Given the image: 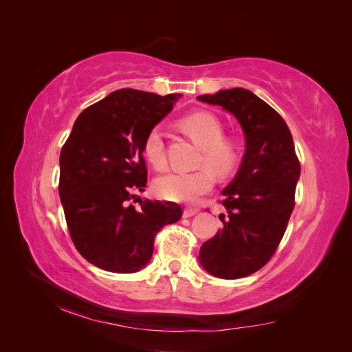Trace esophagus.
<instances>
[{
	"label": "esophagus",
	"mask_w": 352,
	"mask_h": 352,
	"mask_svg": "<svg viewBox=\"0 0 352 352\" xmlns=\"http://www.w3.org/2000/svg\"><path fill=\"white\" fill-rule=\"evenodd\" d=\"M197 212H198V210H197V208H190V207H188V208H185V210H184V217H185V219H189V217L195 216Z\"/></svg>",
	"instance_id": "obj_1"
}]
</instances>
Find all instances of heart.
Returning a JSON list of instances; mask_svg holds the SVG:
<instances>
[{"instance_id": "heart-1", "label": "heart", "mask_w": 352, "mask_h": 352, "mask_svg": "<svg viewBox=\"0 0 352 352\" xmlns=\"http://www.w3.org/2000/svg\"><path fill=\"white\" fill-rule=\"evenodd\" d=\"M186 133L202 146L199 164L206 166L194 172H170L155 182V192L168 201L194 202L208 194L214 186L216 176H229L239 162L238 144L225 138V127L217 116L208 111H195L180 120ZM144 154L155 168L166 166L164 135L160 126L148 131L144 140Z\"/></svg>"}]
</instances>
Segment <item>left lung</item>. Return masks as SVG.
Wrapping results in <instances>:
<instances>
[{
	"instance_id": "8db88e82",
	"label": "left lung",
	"mask_w": 352,
	"mask_h": 352,
	"mask_svg": "<svg viewBox=\"0 0 352 352\" xmlns=\"http://www.w3.org/2000/svg\"><path fill=\"white\" fill-rule=\"evenodd\" d=\"M236 117L247 141L239 172L223 189V228L202 243L199 263L220 279H239L269 263L295 207L301 164L282 116L243 88L199 95Z\"/></svg>"
}]
</instances>
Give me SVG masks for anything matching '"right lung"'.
Here are the masks:
<instances>
[{
  "mask_svg": "<svg viewBox=\"0 0 352 352\" xmlns=\"http://www.w3.org/2000/svg\"><path fill=\"white\" fill-rule=\"evenodd\" d=\"M177 97L114 91L79 114L61 148L58 194L70 238L82 257L102 270L144 269L160 229L182 217L176 202L136 197L148 180L145 136Z\"/></svg>",
  "mask_w": 352,
  "mask_h": 352,
  "instance_id": "1",
  "label": "right lung"
}]
</instances>
